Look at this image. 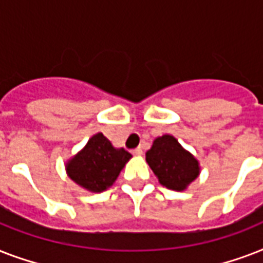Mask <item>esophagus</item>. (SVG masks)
Masks as SVG:
<instances>
[{
  "label": "esophagus",
  "mask_w": 263,
  "mask_h": 263,
  "mask_svg": "<svg viewBox=\"0 0 263 263\" xmlns=\"http://www.w3.org/2000/svg\"><path fill=\"white\" fill-rule=\"evenodd\" d=\"M132 154H134V156H142V154H143V150H142V147H136L135 150H132Z\"/></svg>",
  "instance_id": "34e87169"
}]
</instances>
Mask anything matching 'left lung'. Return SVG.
<instances>
[{
    "instance_id": "obj_1",
    "label": "left lung",
    "mask_w": 263,
    "mask_h": 263,
    "mask_svg": "<svg viewBox=\"0 0 263 263\" xmlns=\"http://www.w3.org/2000/svg\"><path fill=\"white\" fill-rule=\"evenodd\" d=\"M146 161L164 187L183 191L199 176V162L181 147L175 136L162 135L153 142Z\"/></svg>"
}]
</instances>
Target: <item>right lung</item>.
<instances>
[{
    "instance_id": "add662e5",
    "label": "right lung",
    "mask_w": 263,
    "mask_h": 263,
    "mask_svg": "<svg viewBox=\"0 0 263 263\" xmlns=\"http://www.w3.org/2000/svg\"><path fill=\"white\" fill-rule=\"evenodd\" d=\"M131 157L127 150L113 147L110 140L99 132L68 161L67 173L84 190L102 192L115 183Z\"/></svg>"
}]
</instances>
